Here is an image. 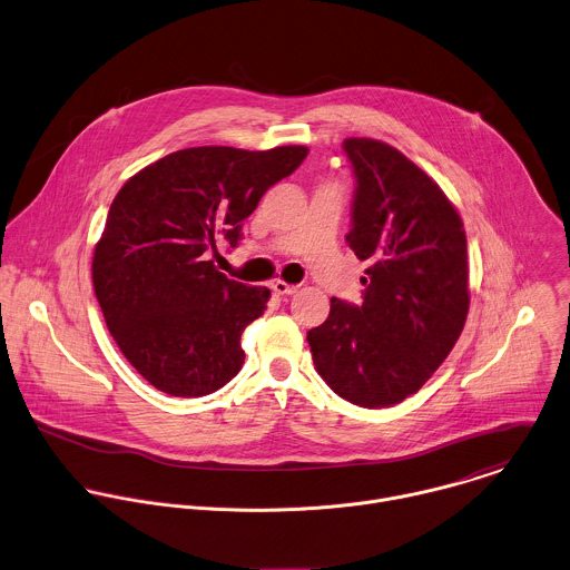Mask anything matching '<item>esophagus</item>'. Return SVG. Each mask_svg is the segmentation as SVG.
<instances>
[{"label":"esophagus","mask_w":570,"mask_h":570,"mask_svg":"<svg viewBox=\"0 0 570 570\" xmlns=\"http://www.w3.org/2000/svg\"><path fill=\"white\" fill-rule=\"evenodd\" d=\"M273 291H275L277 295H293V293L297 291V286L286 284V282H282V279H275V282H273Z\"/></svg>","instance_id":"obj_1"}]
</instances>
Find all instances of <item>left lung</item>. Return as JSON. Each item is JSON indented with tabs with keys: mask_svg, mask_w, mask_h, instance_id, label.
I'll use <instances>...</instances> for the list:
<instances>
[{
	"mask_svg": "<svg viewBox=\"0 0 570 570\" xmlns=\"http://www.w3.org/2000/svg\"><path fill=\"white\" fill-rule=\"evenodd\" d=\"M355 175L348 246L368 262L362 304L331 299L308 346L333 393L380 409L417 393L469 315L464 224L442 188L397 148L342 144Z\"/></svg>",
	"mask_w": 570,
	"mask_h": 570,
	"instance_id": "obj_1",
	"label": "left lung"
}]
</instances>
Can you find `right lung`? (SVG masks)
<instances>
[{"instance_id":"obj_1","label":"right lung","mask_w":570,"mask_h":570,"mask_svg":"<svg viewBox=\"0 0 570 570\" xmlns=\"http://www.w3.org/2000/svg\"><path fill=\"white\" fill-rule=\"evenodd\" d=\"M306 146L170 153L115 195L92 255V286L106 326L157 391L202 397L244 364V328L271 291L219 273L217 239L230 248L262 195L306 159Z\"/></svg>"}]
</instances>
